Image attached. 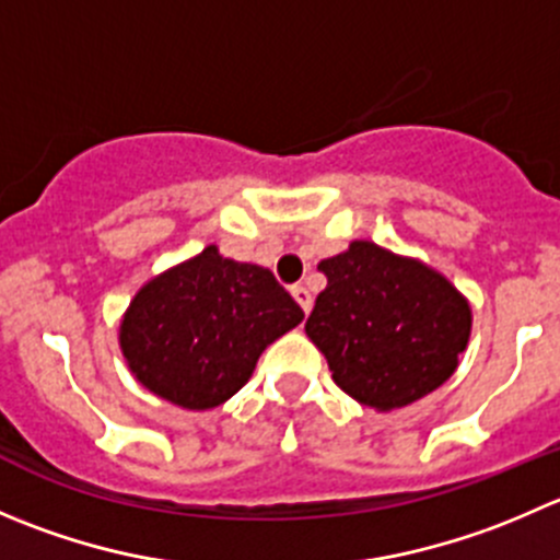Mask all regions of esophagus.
Returning a JSON list of instances; mask_svg holds the SVG:
<instances>
[{"mask_svg": "<svg viewBox=\"0 0 560 560\" xmlns=\"http://www.w3.org/2000/svg\"><path fill=\"white\" fill-rule=\"evenodd\" d=\"M292 298H295V301H298V306H301L303 308V312H312V292H308L306 290V287H303V284H295V287H292Z\"/></svg>", "mask_w": 560, "mask_h": 560, "instance_id": "esophagus-1", "label": "esophagus"}]
</instances>
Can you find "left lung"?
<instances>
[{
    "label": "left lung",
    "mask_w": 560,
    "mask_h": 560,
    "mask_svg": "<svg viewBox=\"0 0 560 560\" xmlns=\"http://www.w3.org/2000/svg\"><path fill=\"white\" fill-rule=\"evenodd\" d=\"M317 268L328 287L314 301L306 336L345 394L388 412L457 372L474 314L441 270L372 241H352Z\"/></svg>",
    "instance_id": "1"
}]
</instances>
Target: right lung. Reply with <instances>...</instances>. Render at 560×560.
I'll return each mask as SVG.
<instances>
[{
    "label": "right lung",
    "mask_w": 560,
    "mask_h": 560,
    "mask_svg": "<svg viewBox=\"0 0 560 560\" xmlns=\"http://www.w3.org/2000/svg\"><path fill=\"white\" fill-rule=\"evenodd\" d=\"M301 319L303 308L268 268L208 246L139 287L119 319V350L150 394L183 410H213Z\"/></svg>",
    "instance_id": "1"
}]
</instances>
